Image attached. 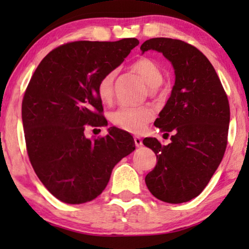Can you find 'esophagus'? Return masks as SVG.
<instances>
[{
    "label": "esophagus",
    "instance_id": "obj_1",
    "mask_svg": "<svg viewBox=\"0 0 249 249\" xmlns=\"http://www.w3.org/2000/svg\"><path fill=\"white\" fill-rule=\"evenodd\" d=\"M134 141H135V145L137 146V147H141V146L142 145V141L141 137H138V136H135L134 137Z\"/></svg>",
    "mask_w": 249,
    "mask_h": 249
}]
</instances>
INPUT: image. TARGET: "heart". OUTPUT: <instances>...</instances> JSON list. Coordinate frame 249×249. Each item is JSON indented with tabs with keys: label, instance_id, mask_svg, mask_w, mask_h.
Segmentation results:
<instances>
[{
	"label": "heart",
	"instance_id": "obj_1",
	"mask_svg": "<svg viewBox=\"0 0 249 249\" xmlns=\"http://www.w3.org/2000/svg\"><path fill=\"white\" fill-rule=\"evenodd\" d=\"M132 70L138 73L145 83L151 87V93H155L163 81V73L158 64L149 59H139L132 64ZM115 71H110L100 80L97 85V95L103 103H110L113 98ZM154 118V111L149 107H118L111 113V121L122 130L139 134L146 124Z\"/></svg>",
	"mask_w": 249,
	"mask_h": 249
}]
</instances>
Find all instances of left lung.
<instances>
[{
  "label": "left lung",
  "mask_w": 249,
  "mask_h": 249,
  "mask_svg": "<svg viewBox=\"0 0 249 249\" xmlns=\"http://www.w3.org/2000/svg\"><path fill=\"white\" fill-rule=\"evenodd\" d=\"M141 50L162 53L176 74L171 95L154 122L161 131L172 132L171 142L161 145L151 137L142 141L158 160L146 176V186L162 202H188L203 192L222 161L229 101L213 66L195 46L158 37L142 43Z\"/></svg>",
  "instance_id": "obj_1"
}]
</instances>
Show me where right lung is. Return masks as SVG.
<instances>
[{
	"instance_id": "obj_1",
	"label": "right lung",
	"mask_w": 249,
	"mask_h": 249,
	"mask_svg": "<svg viewBox=\"0 0 249 249\" xmlns=\"http://www.w3.org/2000/svg\"><path fill=\"white\" fill-rule=\"evenodd\" d=\"M139 44L79 40L64 44L38 64L22 100L28 156L37 177L54 197L67 204L90 202L101 195L112 170L135 151L127 131L108 128L105 137H85V125L103 127L97 85Z\"/></svg>"
}]
</instances>
